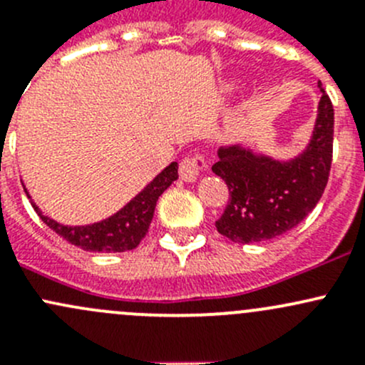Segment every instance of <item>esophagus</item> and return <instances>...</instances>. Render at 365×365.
I'll use <instances>...</instances> for the list:
<instances>
[{"label":"esophagus","instance_id":"1","mask_svg":"<svg viewBox=\"0 0 365 365\" xmlns=\"http://www.w3.org/2000/svg\"><path fill=\"white\" fill-rule=\"evenodd\" d=\"M208 169V162L201 153H194V155H187L185 159L180 162V176L185 182H194L200 176L201 171Z\"/></svg>","mask_w":365,"mask_h":365}]
</instances>
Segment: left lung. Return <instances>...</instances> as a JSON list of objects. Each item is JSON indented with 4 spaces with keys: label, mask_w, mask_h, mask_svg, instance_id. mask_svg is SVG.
Wrapping results in <instances>:
<instances>
[{
    "label": "left lung",
    "mask_w": 365,
    "mask_h": 365,
    "mask_svg": "<svg viewBox=\"0 0 365 365\" xmlns=\"http://www.w3.org/2000/svg\"><path fill=\"white\" fill-rule=\"evenodd\" d=\"M332 146L334 108L323 91L311 143L293 160L256 155L238 145L219 148L212 171L226 182L230 200L215 222L217 231L235 244H254L298 226L325 192Z\"/></svg>",
    "instance_id": "1"
}]
</instances>
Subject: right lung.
I'll return each instance as SVG.
<instances>
[{
    "instance_id": "1",
    "label": "right lung",
    "mask_w": 365,
    "mask_h": 365,
    "mask_svg": "<svg viewBox=\"0 0 365 365\" xmlns=\"http://www.w3.org/2000/svg\"><path fill=\"white\" fill-rule=\"evenodd\" d=\"M176 178H178V164L173 162L160 175H157L153 182L148 183L130 203L125 205L120 212H116L109 219L95 224H88V226H63V224L43 215L33 201L31 205L35 212L38 213L40 219L54 233H58L61 238H65L70 244L77 245L83 251L125 252L138 247L139 242L148 233L150 222H152L153 212H155L157 200Z\"/></svg>"
}]
</instances>
